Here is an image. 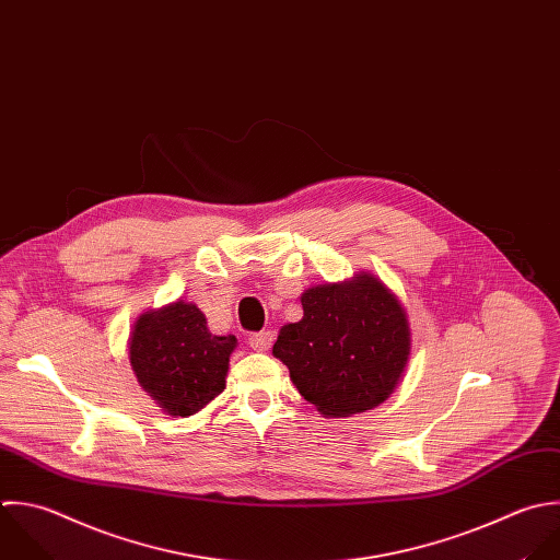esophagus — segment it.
<instances>
[{
    "label": "esophagus",
    "mask_w": 560,
    "mask_h": 560,
    "mask_svg": "<svg viewBox=\"0 0 560 560\" xmlns=\"http://www.w3.org/2000/svg\"><path fill=\"white\" fill-rule=\"evenodd\" d=\"M275 342V334L272 331H259V334H250L248 336V345L255 351H268Z\"/></svg>",
    "instance_id": "esophagus-1"
}]
</instances>
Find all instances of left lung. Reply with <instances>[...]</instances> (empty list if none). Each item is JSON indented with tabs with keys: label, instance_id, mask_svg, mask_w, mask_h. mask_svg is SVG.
<instances>
[{
	"label": "left lung",
	"instance_id": "1",
	"mask_svg": "<svg viewBox=\"0 0 560 560\" xmlns=\"http://www.w3.org/2000/svg\"><path fill=\"white\" fill-rule=\"evenodd\" d=\"M303 318L281 327L272 347L299 393L325 417L384 404L410 358V325L399 299L371 272L314 285Z\"/></svg>",
	"mask_w": 560,
	"mask_h": 560
}]
</instances>
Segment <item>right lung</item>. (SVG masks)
Listing matches in <instances>:
<instances>
[{"label":"right lung","instance_id":"add662e5","mask_svg":"<svg viewBox=\"0 0 560 560\" xmlns=\"http://www.w3.org/2000/svg\"><path fill=\"white\" fill-rule=\"evenodd\" d=\"M235 336H213L194 303L143 312L128 340L139 386L172 417H191L226 386Z\"/></svg>","mask_w":560,"mask_h":560}]
</instances>
